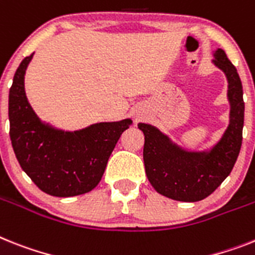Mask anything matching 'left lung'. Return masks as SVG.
<instances>
[{"instance_id": "8db88e82", "label": "left lung", "mask_w": 255, "mask_h": 255, "mask_svg": "<svg viewBox=\"0 0 255 255\" xmlns=\"http://www.w3.org/2000/svg\"><path fill=\"white\" fill-rule=\"evenodd\" d=\"M214 63L228 79L231 122L222 140L210 153H188L171 144L164 134L149 124L140 123L144 132V164L153 188L162 196L183 202H196L210 196L231 174L243 142V84L236 67L218 49Z\"/></svg>"}]
</instances>
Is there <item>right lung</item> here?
<instances>
[{"instance_id": "add662e5", "label": "right lung", "mask_w": 255, "mask_h": 255, "mask_svg": "<svg viewBox=\"0 0 255 255\" xmlns=\"http://www.w3.org/2000/svg\"><path fill=\"white\" fill-rule=\"evenodd\" d=\"M25 57L14 75L8 93L12 149L20 167L42 192L57 197L87 193L100 183L111 151L131 119L97 123L76 132L44 126L24 93Z\"/></svg>"}]
</instances>
